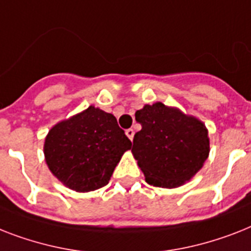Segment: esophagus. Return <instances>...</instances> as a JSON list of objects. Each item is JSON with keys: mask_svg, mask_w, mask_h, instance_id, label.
<instances>
[{"mask_svg": "<svg viewBox=\"0 0 251 251\" xmlns=\"http://www.w3.org/2000/svg\"><path fill=\"white\" fill-rule=\"evenodd\" d=\"M125 132H126V135H127V138H129L130 140H132V138H134V130L127 129Z\"/></svg>", "mask_w": 251, "mask_h": 251, "instance_id": "1", "label": "esophagus"}]
</instances>
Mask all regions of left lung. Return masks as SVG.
I'll list each match as a JSON object with an SVG mask.
<instances>
[{
    "mask_svg": "<svg viewBox=\"0 0 251 251\" xmlns=\"http://www.w3.org/2000/svg\"><path fill=\"white\" fill-rule=\"evenodd\" d=\"M135 120L142 130L134 135L131 152L148 184L175 188L202 168L209 156L202 122L162 103L144 105Z\"/></svg>",
    "mask_w": 251,
    "mask_h": 251,
    "instance_id": "1",
    "label": "left lung"
}]
</instances>
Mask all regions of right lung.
Listing matches in <instances>:
<instances>
[{
	"instance_id": "obj_1",
	"label": "right lung",
	"mask_w": 251,
	"mask_h": 251,
	"mask_svg": "<svg viewBox=\"0 0 251 251\" xmlns=\"http://www.w3.org/2000/svg\"><path fill=\"white\" fill-rule=\"evenodd\" d=\"M131 142L113 115L89 107L59 122L45 139V158L56 178L77 192L108 184Z\"/></svg>"
}]
</instances>
